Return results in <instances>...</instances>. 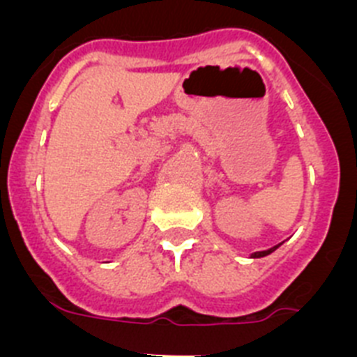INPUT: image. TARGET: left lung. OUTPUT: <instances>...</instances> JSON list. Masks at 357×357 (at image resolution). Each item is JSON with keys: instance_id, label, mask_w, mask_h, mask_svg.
<instances>
[{"instance_id": "left-lung-1", "label": "left lung", "mask_w": 357, "mask_h": 357, "mask_svg": "<svg viewBox=\"0 0 357 357\" xmlns=\"http://www.w3.org/2000/svg\"><path fill=\"white\" fill-rule=\"evenodd\" d=\"M279 245H280V243H279ZM279 245H275L273 248H268V250H263V252H254V254H252V257H264V255L272 254L273 250H277V248H279Z\"/></svg>"}]
</instances>
